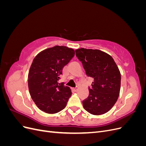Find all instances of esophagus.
I'll list each match as a JSON object with an SVG mask.
<instances>
[{
  "instance_id": "1",
  "label": "esophagus",
  "mask_w": 146,
  "mask_h": 146,
  "mask_svg": "<svg viewBox=\"0 0 146 146\" xmlns=\"http://www.w3.org/2000/svg\"><path fill=\"white\" fill-rule=\"evenodd\" d=\"M78 90V87H76V88H74V90L75 91H77Z\"/></svg>"
}]
</instances>
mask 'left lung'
<instances>
[{
  "instance_id": "obj_1",
  "label": "left lung",
  "mask_w": 146,
  "mask_h": 146,
  "mask_svg": "<svg viewBox=\"0 0 146 146\" xmlns=\"http://www.w3.org/2000/svg\"><path fill=\"white\" fill-rule=\"evenodd\" d=\"M87 76L94 79L90 94L83 101L86 111L93 115L109 111L116 104L121 89V73L112 56L98 49L76 50Z\"/></svg>"
}]
</instances>
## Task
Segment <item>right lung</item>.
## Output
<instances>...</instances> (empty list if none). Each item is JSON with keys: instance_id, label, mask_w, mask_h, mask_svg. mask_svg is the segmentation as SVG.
Instances as JSON below:
<instances>
[{"instance_id": "add662e5", "label": "right lung", "mask_w": 146, "mask_h": 146, "mask_svg": "<svg viewBox=\"0 0 146 146\" xmlns=\"http://www.w3.org/2000/svg\"><path fill=\"white\" fill-rule=\"evenodd\" d=\"M74 55L73 48L55 46L35 56L29 70L28 86L31 98L41 111L55 114L66 107L72 92L58 81Z\"/></svg>"}]
</instances>
